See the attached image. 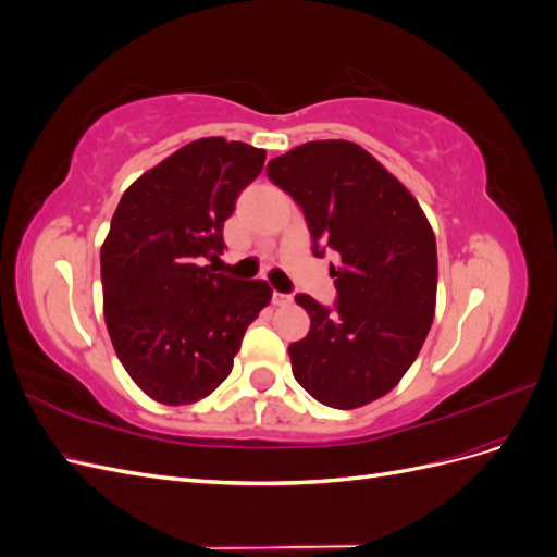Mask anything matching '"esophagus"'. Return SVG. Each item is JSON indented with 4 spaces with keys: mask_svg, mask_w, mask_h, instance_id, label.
<instances>
[{
    "mask_svg": "<svg viewBox=\"0 0 557 557\" xmlns=\"http://www.w3.org/2000/svg\"><path fill=\"white\" fill-rule=\"evenodd\" d=\"M272 301H274L276 307H288L290 301H293V297H290V295H283V293H274V295H272Z\"/></svg>",
    "mask_w": 557,
    "mask_h": 557,
    "instance_id": "34e87169",
    "label": "esophagus"
}]
</instances>
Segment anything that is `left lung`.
<instances>
[{
    "label": "left lung",
    "instance_id": "left-lung-1",
    "mask_svg": "<svg viewBox=\"0 0 557 557\" xmlns=\"http://www.w3.org/2000/svg\"><path fill=\"white\" fill-rule=\"evenodd\" d=\"M305 211L336 305L295 301L311 330L288 346L293 374L325 407L358 409L391 393L418 358L436 307V242L416 197L352 141H309L267 164Z\"/></svg>",
    "mask_w": 557,
    "mask_h": 557
}]
</instances>
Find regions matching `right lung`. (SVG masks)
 <instances>
[{"label": "right lung", "mask_w": 557, "mask_h": 557, "mask_svg": "<svg viewBox=\"0 0 557 557\" xmlns=\"http://www.w3.org/2000/svg\"><path fill=\"white\" fill-rule=\"evenodd\" d=\"M267 153L197 139L123 193L102 244L104 320L117 360L141 391L181 407L211 395L272 299L264 281L213 274L234 201Z\"/></svg>", "instance_id": "add662e5"}]
</instances>
